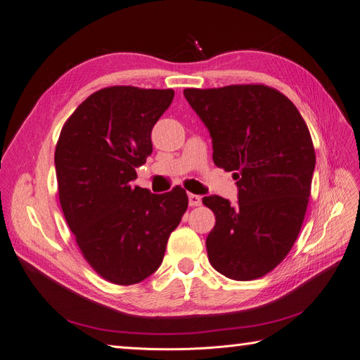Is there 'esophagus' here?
Returning <instances> with one entry per match:
<instances>
[{"label":"esophagus","instance_id":"obj_1","mask_svg":"<svg viewBox=\"0 0 360 360\" xmlns=\"http://www.w3.org/2000/svg\"><path fill=\"white\" fill-rule=\"evenodd\" d=\"M189 205H191V207H198V205H201V197H200V195L189 193Z\"/></svg>","mask_w":360,"mask_h":360}]
</instances>
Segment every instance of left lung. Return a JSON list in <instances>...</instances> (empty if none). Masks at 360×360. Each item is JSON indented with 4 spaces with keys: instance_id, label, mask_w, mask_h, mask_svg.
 <instances>
[{
    "instance_id": "left-lung-1",
    "label": "left lung",
    "mask_w": 360,
    "mask_h": 360,
    "mask_svg": "<svg viewBox=\"0 0 360 360\" xmlns=\"http://www.w3.org/2000/svg\"><path fill=\"white\" fill-rule=\"evenodd\" d=\"M183 93L212 135L214 165L233 171L238 186L236 205L202 198L216 216L205 240L210 264L234 281L258 279L300 233L315 168L309 129L288 97L264 84Z\"/></svg>"
}]
</instances>
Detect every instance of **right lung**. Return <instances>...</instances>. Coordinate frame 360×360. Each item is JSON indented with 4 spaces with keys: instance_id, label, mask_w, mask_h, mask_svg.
<instances>
[{
    "instance_id": "1",
    "label": "right lung",
    "mask_w": 360,
    "mask_h": 360,
    "mask_svg": "<svg viewBox=\"0 0 360 360\" xmlns=\"http://www.w3.org/2000/svg\"><path fill=\"white\" fill-rule=\"evenodd\" d=\"M174 90L106 86L76 108L56 147L58 198L82 257L97 275L134 285L160 266L188 209L186 191L134 186L153 151L151 129Z\"/></svg>"
}]
</instances>
